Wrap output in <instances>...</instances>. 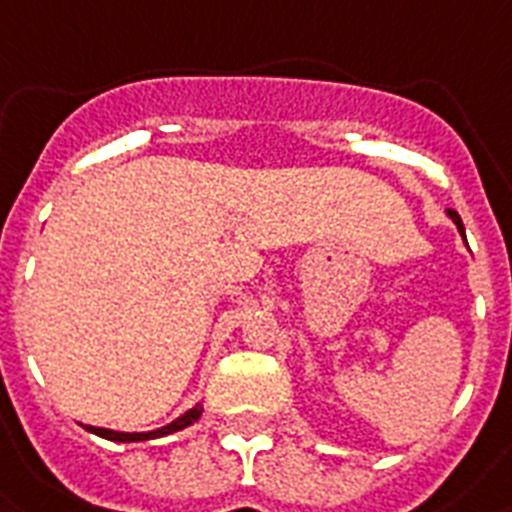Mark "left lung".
<instances>
[{"label":"left lung","instance_id":"left-lung-1","mask_svg":"<svg viewBox=\"0 0 512 512\" xmlns=\"http://www.w3.org/2000/svg\"><path fill=\"white\" fill-rule=\"evenodd\" d=\"M448 216H451L453 219V224L459 226V231H461V237H464V224H461V216L456 211H451V208H448Z\"/></svg>","mask_w":512,"mask_h":512}]
</instances>
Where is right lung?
Instances as JSON below:
<instances>
[{
	"instance_id": "obj_1",
	"label": "right lung",
	"mask_w": 512,
	"mask_h": 512,
	"mask_svg": "<svg viewBox=\"0 0 512 512\" xmlns=\"http://www.w3.org/2000/svg\"><path fill=\"white\" fill-rule=\"evenodd\" d=\"M201 412H203L201 404H195L193 410H188L182 417H177L175 422H170V425H164V428H159V430H151V433H118V430L92 428V425H87V430L95 435H100V438H108V441H118V443L149 441V438H162V435H170V433H177V430H182V428H188V425H193V422L201 417Z\"/></svg>"
}]
</instances>
